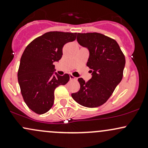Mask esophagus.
<instances>
[{
  "label": "esophagus",
  "mask_w": 148,
  "mask_h": 148,
  "mask_svg": "<svg viewBox=\"0 0 148 148\" xmlns=\"http://www.w3.org/2000/svg\"><path fill=\"white\" fill-rule=\"evenodd\" d=\"M69 79H70V80H76V78L72 75H69Z\"/></svg>",
  "instance_id": "1"
}]
</instances>
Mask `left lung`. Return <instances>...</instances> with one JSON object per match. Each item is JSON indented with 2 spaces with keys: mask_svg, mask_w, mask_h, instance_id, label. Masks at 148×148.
I'll use <instances>...</instances> for the list:
<instances>
[{
  "mask_svg": "<svg viewBox=\"0 0 148 148\" xmlns=\"http://www.w3.org/2000/svg\"><path fill=\"white\" fill-rule=\"evenodd\" d=\"M78 43L89 51L87 66L92 78L86 82L79 78L80 90L72 97L88 108L103 104L122 81L125 58L115 40L98 33H78Z\"/></svg>",
  "mask_w": 148,
  "mask_h": 148,
  "instance_id": "8db88e82",
  "label": "left lung"
}]
</instances>
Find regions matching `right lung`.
<instances>
[{"label": "right lung", "instance_id": "right-lung-1", "mask_svg": "<svg viewBox=\"0 0 148 148\" xmlns=\"http://www.w3.org/2000/svg\"><path fill=\"white\" fill-rule=\"evenodd\" d=\"M76 35L48 32L30 42L22 54L18 82L25 103L37 114L51 109L54 103L55 89L69 81L68 74L60 76L55 72L53 62L60 60L63 46L74 41Z\"/></svg>", "mask_w": 148, "mask_h": 148}]
</instances>
